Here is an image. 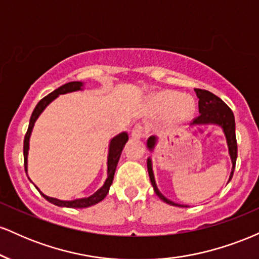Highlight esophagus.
Masks as SVG:
<instances>
[{
    "instance_id": "34e87169",
    "label": "esophagus",
    "mask_w": 259,
    "mask_h": 259,
    "mask_svg": "<svg viewBox=\"0 0 259 259\" xmlns=\"http://www.w3.org/2000/svg\"><path fill=\"white\" fill-rule=\"evenodd\" d=\"M132 136L134 139H140L144 136V126L141 124H136L132 129Z\"/></svg>"
}]
</instances>
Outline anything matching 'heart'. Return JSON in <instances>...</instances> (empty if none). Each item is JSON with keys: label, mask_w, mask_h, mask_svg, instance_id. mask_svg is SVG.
I'll return each mask as SVG.
<instances>
[{"label": "heart", "mask_w": 259, "mask_h": 259, "mask_svg": "<svg viewBox=\"0 0 259 259\" xmlns=\"http://www.w3.org/2000/svg\"><path fill=\"white\" fill-rule=\"evenodd\" d=\"M152 107L159 114L168 113L169 120L173 124H184L191 119L196 105L190 96H183L180 92L162 90L152 97Z\"/></svg>", "instance_id": "b5f03b06"}]
</instances>
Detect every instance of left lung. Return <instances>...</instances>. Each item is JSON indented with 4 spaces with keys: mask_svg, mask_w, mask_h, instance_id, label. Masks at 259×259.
<instances>
[{
    "mask_svg": "<svg viewBox=\"0 0 259 259\" xmlns=\"http://www.w3.org/2000/svg\"><path fill=\"white\" fill-rule=\"evenodd\" d=\"M196 96L198 99V115L196 119L191 123V126H200V125H217L223 130L225 140H227L228 145V152L231 159V171L230 177H229V181L231 180L234 175L235 170V164H236V158H237V144H236V136H235V118L234 113L231 112V109L225 105L223 101L219 99L218 96H215L212 92L206 91V90H200V89H195ZM157 144H158V138L157 136H150L147 139L146 146L150 152H153L154 148H156ZM147 170L148 175H150L151 184H152L154 192L158 197L165 203L170 204V206L175 207H187L185 204L175 203V202L170 201L169 198L165 197L162 192L159 191L158 186H157L156 179H154V173H153V165H152V159L151 157L147 158Z\"/></svg>",
    "mask_w": 259,
    "mask_h": 259,
    "instance_id": "1",
    "label": "left lung"
}]
</instances>
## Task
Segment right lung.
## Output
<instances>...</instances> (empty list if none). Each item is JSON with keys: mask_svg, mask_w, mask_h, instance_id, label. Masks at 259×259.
<instances>
[{"mask_svg": "<svg viewBox=\"0 0 259 259\" xmlns=\"http://www.w3.org/2000/svg\"><path fill=\"white\" fill-rule=\"evenodd\" d=\"M84 90H85V82L82 81L67 82V84L62 85L61 88L56 89V90L52 91L50 95H47L46 97H44V99L37 103L36 107H35L34 112H32L31 114L30 121H29L28 132H26L25 139H24V147H23V153H24V168H25L26 175H28V156H29V148H30V138H31L32 129H34V125H35V121L38 119V117H40L41 113L46 109V107L57 99L59 95H65V94H70V92L84 91ZM127 140H129V135H127L126 132H121L118 134V135H115L114 138L111 139V141H109V145H108V154H107V178L105 183H103V185L101 186L96 192H94L92 195L88 196V197L75 198V200H59V198L50 197V196L42 194L37 186L35 187H36L38 192H40V194L42 195L47 201L51 202L52 204H56V206L58 207L86 208V207H90V206H94V204L99 203V202L102 201L107 196V194H108L109 187H111L113 183V178H114L115 168H117L118 162H119L121 151H123L124 146H125Z\"/></svg>", "mask_w": 259, "mask_h": 259, "instance_id": "obj_1", "label": "right lung"}]
</instances>
